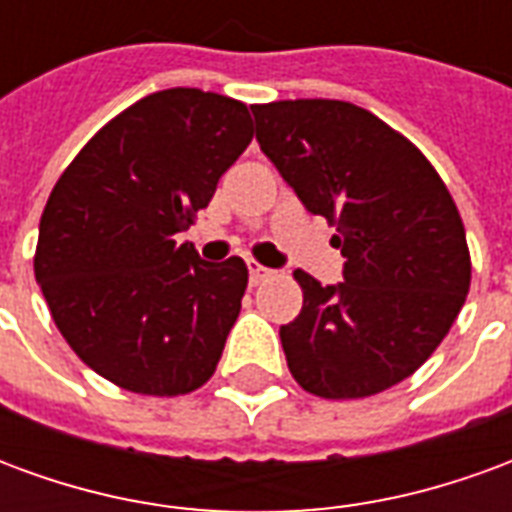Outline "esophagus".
Masks as SVG:
<instances>
[{
	"label": "esophagus",
	"instance_id": "34e87169",
	"mask_svg": "<svg viewBox=\"0 0 512 512\" xmlns=\"http://www.w3.org/2000/svg\"><path fill=\"white\" fill-rule=\"evenodd\" d=\"M271 274H274L271 268L260 266V263H255V260H249V282H252V285H260V282L271 277Z\"/></svg>",
	"mask_w": 512,
	"mask_h": 512
}]
</instances>
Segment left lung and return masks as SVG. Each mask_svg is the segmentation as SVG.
Instances as JSON below:
<instances>
[{
  "instance_id": "8db88e82",
  "label": "left lung",
  "mask_w": 512,
  "mask_h": 512,
  "mask_svg": "<svg viewBox=\"0 0 512 512\" xmlns=\"http://www.w3.org/2000/svg\"><path fill=\"white\" fill-rule=\"evenodd\" d=\"M260 150L301 205L337 227L343 282L296 271L304 307L279 326L293 378L329 400L400 384L458 318L472 263L461 213L417 147L362 106H252Z\"/></svg>"
}]
</instances>
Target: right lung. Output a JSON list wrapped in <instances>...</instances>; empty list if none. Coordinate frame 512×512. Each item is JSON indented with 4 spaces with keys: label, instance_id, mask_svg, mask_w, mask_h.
Masks as SVG:
<instances>
[{
    "label": "right lung",
    "instance_id": "obj_1",
    "mask_svg": "<svg viewBox=\"0 0 512 512\" xmlns=\"http://www.w3.org/2000/svg\"><path fill=\"white\" fill-rule=\"evenodd\" d=\"M249 142L246 104L172 87L106 123L51 189L35 279L62 337L106 381L175 397L213 376L249 271L241 257L205 263L175 235Z\"/></svg>",
    "mask_w": 512,
    "mask_h": 512
}]
</instances>
